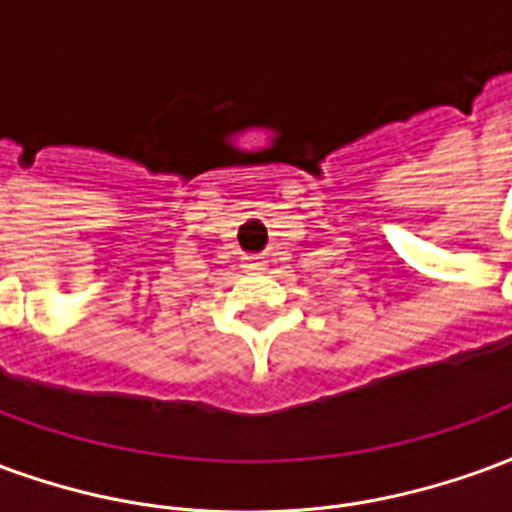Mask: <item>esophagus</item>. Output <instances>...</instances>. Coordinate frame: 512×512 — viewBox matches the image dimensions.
Segmentation results:
<instances>
[{"mask_svg": "<svg viewBox=\"0 0 512 512\" xmlns=\"http://www.w3.org/2000/svg\"><path fill=\"white\" fill-rule=\"evenodd\" d=\"M244 268L246 271H266V260L263 257H246Z\"/></svg>", "mask_w": 512, "mask_h": 512, "instance_id": "34e87169", "label": "esophagus"}]
</instances>
